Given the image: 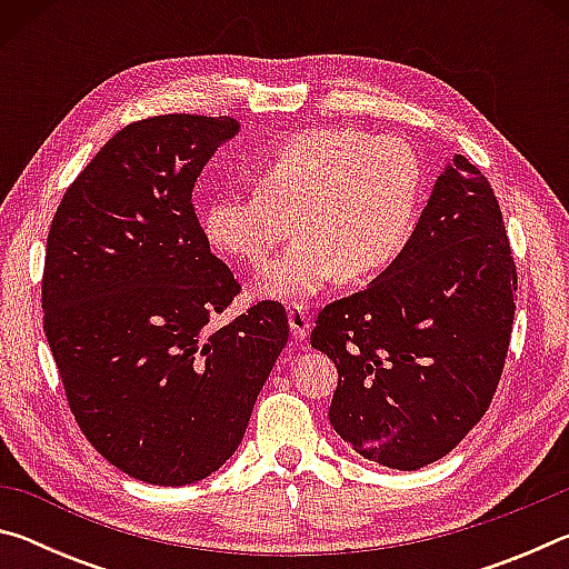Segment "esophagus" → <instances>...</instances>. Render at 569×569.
Wrapping results in <instances>:
<instances>
[{
    "label": "esophagus",
    "mask_w": 569,
    "mask_h": 569,
    "mask_svg": "<svg viewBox=\"0 0 569 569\" xmlns=\"http://www.w3.org/2000/svg\"><path fill=\"white\" fill-rule=\"evenodd\" d=\"M288 323H291L293 339L301 341V339H306L308 326H311V316H308L303 306H291L288 308Z\"/></svg>",
    "instance_id": "34e87169"
}]
</instances>
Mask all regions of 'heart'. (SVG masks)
Listing matches in <instances>:
<instances>
[{
    "label": "heart",
    "instance_id": "1",
    "mask_svg": "<svg viewBox=\"0 0 569 569\" xmlns=\"http://www.w3.org/2000/svg\"><path fill=\"white\" fill-rule=\"evenodd\" d=\"M258 188L228 192L203 210L210 243L261 266L303 238L261 276V291L286 301L319 293L336 278L366 281L407 248L423 200L419 152L401 138L359 128L296 132L261 160Z\"/></svg>",
    "mask_w": 569,
    "mask_h": 569
}]
</instances>
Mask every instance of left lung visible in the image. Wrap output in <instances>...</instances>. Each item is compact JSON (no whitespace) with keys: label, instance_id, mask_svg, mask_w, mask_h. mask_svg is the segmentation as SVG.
Instances as JSON below:
<instances>
[{"label":"left lung","instance_id":"obj_1","mask_svg":"<svg viewBox=\"0 0 569 569\" xmlns=\"http://www.w3.org/2000/svg\"><path fill=\"white\" fill-rule=\"evenodd\" d=\"M515 296L495 190L457 156L397 261L316 319L311 346L339 369L329 409L336 435L403 471L449 455L495 399Z\"/></svg>","mask_w":569,"mask_h":569}]
</instances>
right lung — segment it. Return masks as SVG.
<instances>
[{"label":"right lung","instance_id":"add662e5","mask_svg":"<svg viewBox=\"0 0 569 569\" xmlns=\"http://www.w3.org/2000/svg\"><path fill=\"white\" fill-rule=\"evenodd\" d=\"M233 118L156 114L104 142L47 233L42 323L77 427L148 485L206 479L238 449L288 341L283 306L240 293L210 253L192 188Z\"/></svg>","mask_w":569,"mask_h":569}]
</instances>
